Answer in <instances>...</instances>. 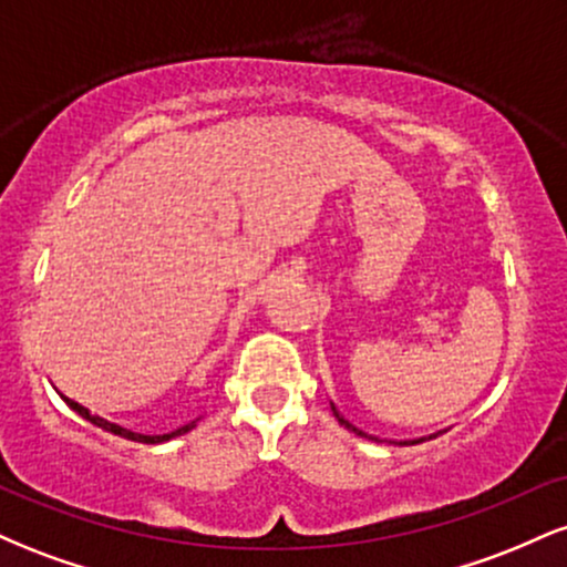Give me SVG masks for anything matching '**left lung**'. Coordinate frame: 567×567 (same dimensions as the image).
<instances>
[{
  "label": "left lung",
  "instance_id": "1",
  "mask_svg": "<svg viewBox=\"0 0 567 567\" xmlns=\"http://www.w3.org/2000/svg\"><path fill=\"white\" fill-rule=\"evenodd\" d=\"M333 413H336V419H338V421H341V424H343V426H347V429H351V432H354V434H360V437H368V440H375V437H370V434H365V432H362V429L351 426V424H349V421H347V419H343V415H341V413H338V410H336V408H333ZM434 437H437V434H434ZM375 442H379V440H375ZM415 442H424V440H408V442H400V445H415Z\"/></svg>",
  "mask_w": 567,
  "mask_h": 567
}]
</instances>
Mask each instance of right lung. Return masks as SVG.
<instances>
[{"instance_id": "1", "label": "right lung", "mask_w": 567, "mask_h": 567, "mask_svg": "<svg viewBox=\"0 0 567 567\" xmlns=\"http://www.w3.org/2000/svg\"><path fill=\"white\" fill-rule=\"evenodd\" d=\"M63 402H66L71 410H76V413H80L84 421H90V424H93V426L103 429V432H112V434H116V437H125V440H133V442H143V445H157V442H167V440H173V437H181V434L192 432V429L197 426V421H192V424L175 429V432H167V434H138V432H130V429H125V426H116V424H112V421L101 419V415L90 413L87 408L80 405V402L69 400V396H63Z\"/></svg>"}]
</instances>
